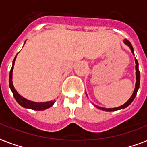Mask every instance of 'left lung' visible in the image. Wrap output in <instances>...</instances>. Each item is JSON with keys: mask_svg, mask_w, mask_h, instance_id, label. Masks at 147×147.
<instances>
[{"mask_svg": "<svg viewBox=\"0 0 147 147\" xmlns=\"http://www.w3.org/2000/svg\"><path fill=\"white\" fill-rule=\"evenodd\" d=\"M123 42L125 43L127 46L130 47V50L132 52V53L134 55V48H133L132 45L127 40H123ZM135 62H136V85H135V88H134V93H133L132 96L130 97V98L129 100L125 103V104H123V105H121L120 107H114V108H105V107H99L98 105H94L95 107L99 108L100 110H103V111H117V110H120V109H123V108H125L127 107V106L131 104L133 102V100H134L135 97L137 95V91L140 88V71H139V68H138V62H137V59L135 58Z\"/></svg>", "mask_w": 147, "mask_h": 147, "instance_id": "left-lung-1", "label": "left lung"}]
</instances>
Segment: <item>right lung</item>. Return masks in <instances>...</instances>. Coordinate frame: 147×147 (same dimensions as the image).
Listing matches in <instances>:
<instances>
[{"instance_id": "right-lung-1", "label": "right lung", "mask_w": 147, "mask_h": 147, "mask_svg": "<svg viewBox=\"0 0 147 147\" xmlns=\"http://www.w3.org/2000/svg\"><path fill=\"white\" fill-rule=\"evenodd\" d=\"M16 57H17V55L15 56L14 59L13 61L12 68H11L10 71L9 85H10V89L12 91L13 97H14V98L17 101V103H18L20 105H21L22 107H25V108H30V109L35 110V111H42V110H46L47 109V108L50 107L51 106H53V104L55 103V101H53V100H50V101H48V102H33V101L27 100L26 98H24V97H22L21 95H20V94H18V92L15 90L14 87H13V85L12 72L13 70V65H14Z\"/></svg>"}]
</instances>
